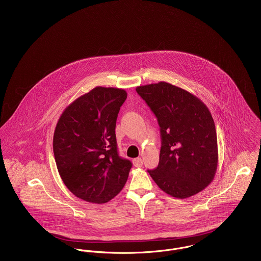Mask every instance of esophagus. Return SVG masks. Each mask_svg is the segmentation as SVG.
<instances>
[{
  "mask_svg": "<svg viewBox=\"0 0 261 261\" xmlns=\"http://www.w3.org/2000/svg\"><path fill=\"white\" fill-rule=\"evenodd\" d=\"M133 165L136 167V168H140L143 166V160L141 158H136L133 160Z\"/></svg>",
  "mask_w": 261,
  "mask_h": 261,
  "instance_id": "esophagus-1",
  "label": "esophagus"
}]
</instances>
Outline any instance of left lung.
I'll use <instances>...</instances> for the list:
<instances>
[{"mask_svg":"<svg viewBox=\"0 0 261 261\" xmlns=\"http://www.w3.org/2000/svg\"><path fill=\"white\" fill-rule=\"evenodd\" d=\"M136 91L158 118L162 148L156 169L149 170L156 185L184 199L214 179L218 144L210 110L196 95L167 82L139 86Z\"/></svg>","mask_w":261,"mask_h":261,"instance_id":"1","label":"left lung"}]
</instances>
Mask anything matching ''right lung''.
I'll return each instance as SVG.
<instances>
[{
    "instance_id": "right-lung-1",
    "label": "right lung",
    "mask_w": 261,
    "mask_h": 261,
    "mask_svg": "<svg viewBox=\"0 0 261 261\" xmlns=\"http://www.w3.org/2000/svg\"><path fill=\"white\" fill-rule=\"evenodd\" d=\"M127 92L95 87L62 112L53 136L58 172L80 199L102 204L126 184L132 164L117 152L115 126Z\"/></svg>"
}]
</instances>
